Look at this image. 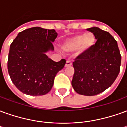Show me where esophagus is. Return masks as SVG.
I'll return each mask as SVG.
<instances>
[{
	"label": "esophagus",
	"instance_id": "obj_1",
	"mask_svg": "<svg viewBox=\"0 0 127 127\" xmlns=\"http://www.w3.org/2000/svg\"><path fill=\"white\" fill-rule=\"evenodd\" d=\"M72 65V63L70 62V61H66V64H65V67H68V66H70Z\"/></svg>",
	"mask_w": 127,
	"mask_h": 127
}]
</instances>
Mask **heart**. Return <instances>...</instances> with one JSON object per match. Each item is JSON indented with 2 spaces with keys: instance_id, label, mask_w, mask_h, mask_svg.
<instances>
[{
  "instance_id": "heart-1",
  "label": "heart",
  "mask_w": 127,
  "mask_h": 127,
  "mask_svg": "<svg viewBox=\"0 0 127 127\" xmlns=\"http://www.w3.org/2000/svg\"><path fill=\"white\" fill-rule=\"evenodd\" d=\"M95 43V39L93 34H80L67 39L62 45V49L66 52H71L78 48V54H84L93 47Z\"/></svg>"
}]
</instances>
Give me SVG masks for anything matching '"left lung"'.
<instances>
[{
	"label": "left lung",
	"instance_id": "8db88e82",
	"mask_svg": "<svg viewBox=\"0 0 127 127\" xmlns=\"http://www.w3.org/2000/svg\"><path fill=\"white\" fill-rule=\"evenodd\" d=\"M86 30L97 41L88 52L75 58L71 84L77 93L95 96L114 82L120 72L121 56L117 41L108 32L98 27Z\"/></svg>",
	"mask_w": 127,
	"mask_h": 127
}]
</instances>
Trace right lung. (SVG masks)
Returning a JSON list of instances; mask_svg holds the SVG:
<instances>
[{"label": "right lung", "mask_w": 127, "mask_h": 127, "mask_svg": "<svg viewBox=\"0 0 127 127\" xmlns=\"http://www.w3.org/2000/svg\"><path fill=\"white\" fill-rule=\"evenodd\" d=\"M57 35L54 29L32 27L20 32L11 44L8 71L22 93L41 96L51 91L56 75L66 63L64 59L55 62L46 55L54 50Z\"/></svg>", "instance_id": "1"}]
</instances>
